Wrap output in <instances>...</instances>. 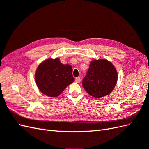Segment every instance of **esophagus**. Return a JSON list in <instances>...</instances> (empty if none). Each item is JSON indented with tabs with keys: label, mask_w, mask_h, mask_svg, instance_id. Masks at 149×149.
Returning a JSON list of instances; mask_svg holds the SVG:
<instances>
[{
	"label": "esophagus",
	"mask_w": 149,
	"mask_h": 149,
	"mask_svg": "<svg viewBox=\"0 0 149 149\" xmlns=\"http://www.w3.org/2000/svg\"><path fill=\"white\" fill-rule=\"evenodd\" d=\"M75 82H77V83H79V82L81 81V78L79 77H76L75 78Z\"/></svg>",
	"instance_id": "34e87169"
}]
</instances>
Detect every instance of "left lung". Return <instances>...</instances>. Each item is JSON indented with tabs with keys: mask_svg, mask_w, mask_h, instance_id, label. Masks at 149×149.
<instances>
[{
	"mask_svg": "<svg viewBox=\"0 0 149 149\" xmlns=\"http://www.w3.org/2000/svg\"><path fill=\"white\" fill-rule=\"evenodd\" d=\"M117 80V71L110 61L93 60L83 79L82 86L89 95L95 98H101L112 91Z\"/></svg>",
	"mask_w": 149,
	"mask_h": 149,
	"instance_id": "obj_1",
	"label": "left lung"
}]
</instances>
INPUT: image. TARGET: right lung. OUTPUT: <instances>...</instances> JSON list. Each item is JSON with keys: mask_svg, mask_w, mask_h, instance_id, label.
<instances>
[{"mask_svg": "<svg viewBox=\"0 0 149 149\" xmlns=\"http://www.w3.org/2000/svg\"><path fill=\"white\" fill-rule=\"evenodd\" d=\"M72 67L62 64L58 58L48 59L38 67L35 75L40 91L48 96L56 97L74 81Z\"/></svg>", "mask_w": 149, "mask_h": 149, "instance_id": "add662e5", "label": "right lung"}]
</instances>
